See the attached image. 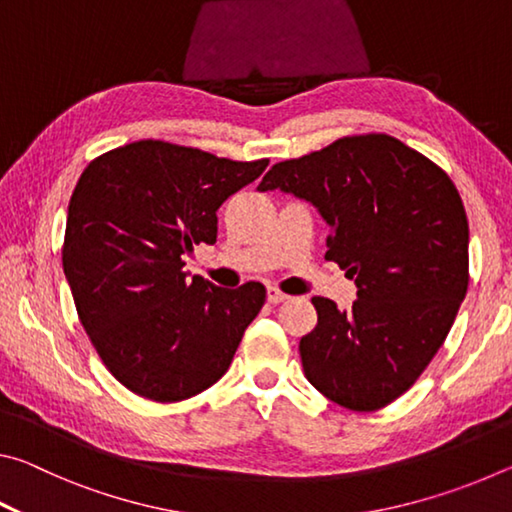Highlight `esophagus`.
<instances>
[{
    "label": "esophagus",
    "mask_w": 512,
    "mask_h": 512,
    "mask_svg": "<svg viewBox=\"0 0 512 512\" xmlns=\"http://www.w3.org/2000/svg\"><path fill=\"white\" fill-rule=\"evenodd\" d=\"M268 302H271V305H280V302H284V300H289V296L284 291H280V289H275V287H268Z\"/></svg>",
    "instance_id": "34e87169"
}]
</instances>
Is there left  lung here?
Listing matches in <instances>:
<instances>
[{"label":"left lung","mask_w":512,"mask_h":512,"mask_svg":"<svg viewBox=\"0 0 512 512\" xmlns=\"http://www.w3.org/2000/svg\"><path fill=\"white\" fill-rule=\"evenodd\" d=\"M257 189L316 205L329 225L325 259L357 284L348 311L311 298L305 377L345 409H384L436 357L467 293L470 228L452 178L395 137L368 133L273 164Z\"/></svg>","instance_id":"1"}]
</instances>
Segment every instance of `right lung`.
Returning <instances> with one entry per match:
<instances>
[{
    "instance_id": "obj_1",
    "label": "right lung",
    "mask_w": 512,
    "mask_h": 512,
    "mask_svg": "<svg viewBox=\"0 0 512 512\" xmlns=\"http://www.w3.org/2000/svg\"><path fill=\"white\" fill-rule=\"evenodd\" d=\"M268 160L237 162L162 140L94 158L69 198L63 271L79 320L112 377L153 402L216 384L266 289L187 277L185 257L216 241V210Z\"/></svg>"
}]
</instances>
